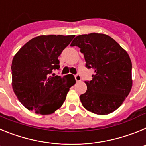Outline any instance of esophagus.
<instances>
[{
  "mask_svg": "<svg viewBox=\"0 0 146 146\" xmlns=\"http://www.w3.org/2000/svg\"><path fill=\"white\" fill-rule=\"evenodd\" d=\"M74 78H75V80L77 82H80V81H81V79H82V78H81V76L79 74H76V75H74Z\"/></svg>",
  "mask_w": 146,
  "mask_h": 146,
  "instance_id": "34e87169",
  "label": "esophagus"
}]
</instances>
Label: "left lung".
Here are the masks:
<instances>
[{
  "mask_svg": "<svg viewBox=\"0 0 146 146\" xmlns=\"http://www.w3.org/2000/svg\"><path fill=\"white\" fill-rule=\"evenodd\" d=\"M84 55L86 66L95 74L86 81L87 91L80 96L82 105L97 115H108L121 106L132 86L128 53L113 38L103 33L77 36L71 44Z\"/></svg>",
  "mask_w": 146,
  "mask_h": 146,
  "instance_id": "8db88e82",
  "label": "left lung"
}]
</instances>
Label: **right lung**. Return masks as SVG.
I'll return each mask as SVG.
<instances>
[{
  "label": "right lung",
  "instance_id": "obj_1",
  "mask_svg": "<svg viewBox=\"0 0 146 146\" xmlns=\"http://www.w3.org/2000/svg\"><path fill=\"white\" fill-rule=\"evenodd\" d=\"M74 35L35 37L15 55L11 64L12 88L19 101L37 114L49 115L62 106L74 76L52 73L60 69L59 55Z\"/></svg>",
  "mask_w": 146,
  "mask_h": 146
}]
</instances>
